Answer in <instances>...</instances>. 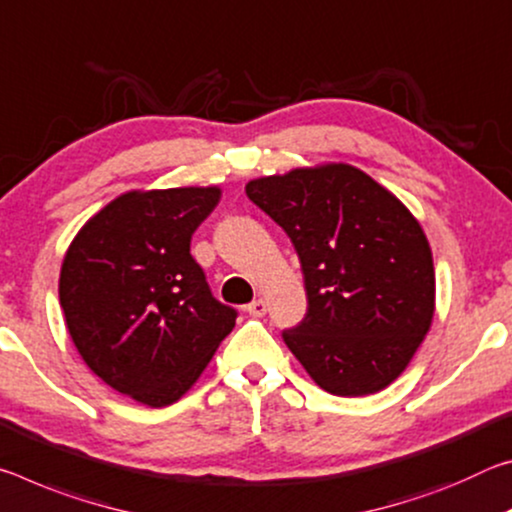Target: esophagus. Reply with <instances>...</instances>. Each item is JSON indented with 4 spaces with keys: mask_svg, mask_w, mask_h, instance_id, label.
I'll list each match as a JSON object with an SVG mask.
<instances>
[{
    "mask_svg": "<svg viewBox=\"0 0 512 512\" xmlns=\"http://www.w3.org/2000/svg\"><path fill=\"white\" fill-rule=\"evenodd\" d=\"M247 313L251 317H263L267 313V304L263 299H254L251 304H247Z\"/></svg>",
    "mask_w": 512,
    "mask_h": 512,
    "instance_id": "obj_1",
    "label": "esophagus"
}]
</instances>
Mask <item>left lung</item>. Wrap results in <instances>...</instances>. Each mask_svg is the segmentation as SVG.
I'll use <instances>...</instances> for the list:
<instances>
[{"mask_svg": "<svg viewBox=\"0 0 512 512\" xmlns=\"http://www.w3.org/2000/svg\"><path fill=\"white\" fill-rule=\"evenodd\" d=\"M247 197L288 233L304 272L308 311L283 331L288 349L331 395L390 385L433 320L422 226L395 195L342 163L249 181Z\"/></svg>", "mask_w": 512, "mask_h": 512, "instance_id": "left-lung-1", "label": "left lung"}]
</instances>
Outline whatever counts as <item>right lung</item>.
I'll return each instance as SVG.
<instances>
[{
  "label": "right lung",
  "instance_id": "add662e5",
  "mask_svg": "<svg viewBox=\"0 0 512 512\" xmlns=\"http://www.w3.org/2000/svg\"><path fill=\"white\" fill-rule=\"evenodd\" d=\"M220 201L217 188L127 192L67 249L58 297L74 347L99 379L161 408L199 379L236 326L217 301L190 238Z\"/></svg>",
  "mask_w": 512,
  "mask_h": 512
}]
</instances>
